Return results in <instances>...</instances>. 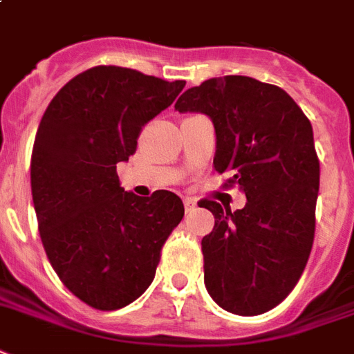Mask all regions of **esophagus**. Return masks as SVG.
I'll list each match as a JSON object with an SVG mask.
<instances>
[{
    "label": "esophagus",
    "mask_w": 354,
    "mask_h": 354,
    "mask_svg": "<svg viewBox=\"0 0 354 354\" xmlns=\"http://www.w3.org/2000/svg\"><path fill=\"white\" fill-rule=\"evenodd\" d=\"M184 208H186V212H194L197 208V201L192 197H186L184 198Z\"/></svg>",
    "instance_id": "1"
}]
</instances>
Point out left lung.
Returning a JSON list of instances; mask_svg holds the SVG:
<instances>
[{
    "label": "left lung",
    "mask_w": 354,
    "mask_h": 354,
    "mask_svg": "<svg viewBox=\"0 0 354 354\" xmlns=\"http://www.w3.org/2000/svg\"><path fill=\"white\" fill-rule=\"evenodd\" d=\"M175 110L212 119L213 166L248 198L236 212L198 203L215 217L201 242L206 289L230 313H266L293 291L313 248L320 160L311 122L284 90L246 75L208 79Z\"/></svg>",
    "instance_id": "1"
}]
</instances>
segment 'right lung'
<instances>
[{
  "label": "right lung",
  "mask_w": 354,
  "mask_h": 354,
  "mask_svg": "<svg viewBox=\"0 0 354 354\" xmlns=\"http://www.w3.org/2000/svg\"><path fill=\"white\" fill-rule=\"evenodd\" d=\"M184 84L93 66L70 79L43 113L30 160L41 242L61 282L90 308L115 311L139 299L183 221V201L171 192H124L118 165Z\"/></svg>",
  "instance_id": "1"
}]
</instances>
